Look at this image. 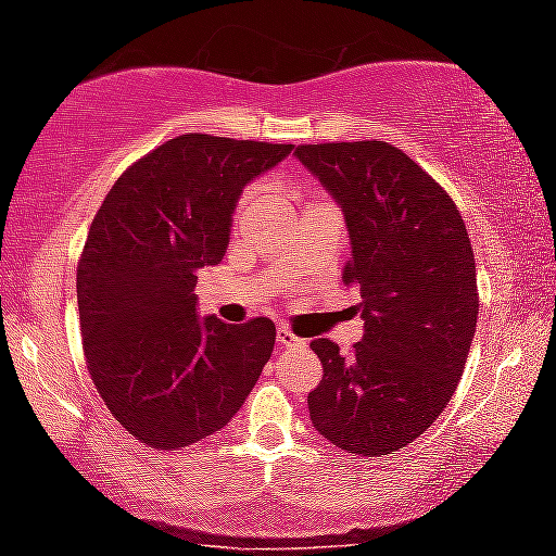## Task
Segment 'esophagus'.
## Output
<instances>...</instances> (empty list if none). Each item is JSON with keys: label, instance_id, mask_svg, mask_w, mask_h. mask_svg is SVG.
Here are the masks:
<instances>
[{"label": "esophagus", "instance_id": "esophagus-1", "mask_svg": "<svg viewBox=\"0 0 556 556\" xmlns=\"http://www.w3.org/2000/svg\"><path fill=\"white\" fill-rule=\"evenodd\" d=\"M277 344L285 346V350H300V346H305V339L295 337V333L287 329H277Z\"/></svg>", "mask_w": 556, "mask_h": 556}]
</instances>
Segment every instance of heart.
<instances>
[{"label":"heart","instance_id":"heart-1","mask_svg":"<svg viewBox=\"0 0 556 556\" xmlns=\"http://www.w3.org/2000/svg\"><path fill=\"white\" fill-rule=\"evenodd\" d=\"M245 199H251V197H245Z\"/></svg>","mask_w":556,"mask_h":556}]
</instances>
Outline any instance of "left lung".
I'll return each mask as SVG.
<instances>
[{
  "mask_svg": "<svg viewBox=\"0 0 556 556\" xmlns=\"http://www.w3.org/2000/svg\"><path fill=\"white\" fill-rule=\"evenodd\" d=\"M295 157L342 206L359 287L363 342L344 357L311 350L324 378L307 393L311 422L354 456H388L445 412L477 331V261L440 184L388 142L303 144Z\"/></svg>",
  "mask_w": 556,
  "mask_h": 556,
  "instance_id": "1",
  "label": "left lung"
}]
</instances>
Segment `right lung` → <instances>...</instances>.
<instances>
[{
  "label": "right lung",
  "instance_id": "add662e5",
  "mask_svg": "<svg viewBox=\"0 0 556 556\" xmlns=\"http://www.w3.org/2000/svg\"><path fill=\"white\" fill-rule=\"evenodd\" d=\"M295 144L184 134L113 184L77 269L90 378L139 443L178 451L236 417L269 363V318L199 316L197 271L230 243L245 186Z\"/></svg>",
  "mask_w": 556,
  "mask_h": 556
}]
</instances>
